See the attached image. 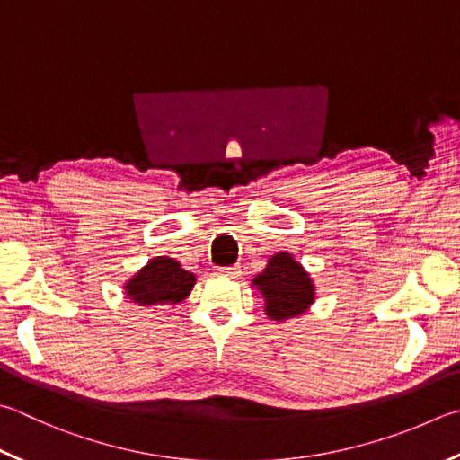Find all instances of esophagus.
Here are the masks:
<instances>
[{
    "label": "esophagus",
    "instance_id": "obj_1",
    "mask_svg": "<svg viewBox=\"0 0 460 460\" xmlns=\"http://www.w3.org/2000/svg\"><path fill=\"white\" fill-rule=\"evenodd\" d=\"M221 275H227V278H235V275L239 273L237 267H221V270H217Z\"/></svg>",
    "mask_w": 460,
    "mask_h": 460
}]
</instances>
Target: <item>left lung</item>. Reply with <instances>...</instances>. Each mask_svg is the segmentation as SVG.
<instances>
[{
	"label": "left lung",
	"mask_w": 460,
	"mask_h": 460,
	"mask_svg": "<svg viewBox=\"0 0 460 460\" xmlns=\"http://www.w3.org/2000/svg\"><path fill=\"white\" fill-rule=\"evenodd\" d=\"M253 283L265 297V312L273 320L304 314L314 302L312 279L289 253L273 255Z\"/></svg>",
	"instance_id": "1"
}]
</instances>
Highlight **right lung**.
Listing matches in <instances>:
<instances>
[{"label":"right lung","instance_id":"add662e5","mask_svg":"<svg viewBox=\"0 0 460 460\" xmlns=\"http://www.w3.org/2000/svg\"><path fill=\"white\" fill-rule=\"evenodd\" d=\"M193 286V273L182 270L171 257H156L127 283V294L140 305L179 304Z\"/></svg>","mask_w":460,"mask_h":460}]
</instances>
